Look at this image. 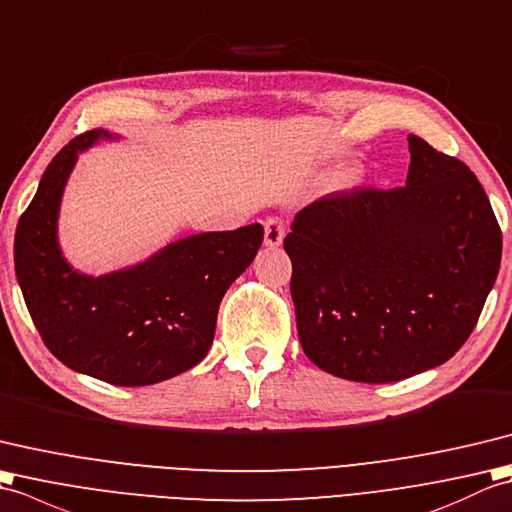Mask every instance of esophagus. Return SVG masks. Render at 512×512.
Wrapping results in <instances>:
<instances>
[{"instance_id":"1","label":"esophagus","mask_w":512,"mask_h":512,"mask_svg":"<svg viewBox=\"0 0 512 512\" xmlns=\"http://www.w3.org/2000/svg\"><path fill=\"white\" fill-rule=\"evenodd\" d=\"M282 238H285V223H282L280 219H267L265 221V245L278 247V245H282Z\"/></svg>"}]
</instances>
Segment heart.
I'll return each instance as SVG.
<instances>
[{"label":"heart","instance_id":"b5f03b06","mask_svg":"<svg viewBox=\"0 0 512 512\" xmlns=\"http://www.w3.org/2000/svg\"><path fill=\"white\" fill-rule=\"evenodd\" d=\"M346 177H350V173H348V175H346V173H344V175H335L333 184H342V181H346Z\"/></svg>","mask_w":512,"mask_h":512}]
</instances>
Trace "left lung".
Listing matches in <instances>:
<instances>
[{
  "instance_id": "8db88e82",
  "label": "left lung",
  "mask_w": 512,
  "mask_h": 512,
  "mask_svg": "<svg viewBox=\"0 0 512 512\" xmlns=\"http://www.w3.org/2000/svg\"><path fill=\"white\" fill-rule=\"evenodd\" d=\"M403 188H357L295 214L285 238L304 355L392 383L451 359L491 293L502 230L467 164L410 135Z\"/></svg>"
}]
</instances>
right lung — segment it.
<instances>
[{
    "label": "right lung",
    "instance_id": "1",
    "mask_svg": "<svg viewBox=\"0 0 512 512\" xmlns=\"http://www.w3.org/2000/svg\"><path fill=\"white\" fill-rule=\"evenodd\" d=\"M120 135L94 129L56 153L15 232V271L52 355L122 388L153 385L208 355L225 291L252 265L263 225L201 232L102 276L74 269L59 243L63 192L78 155Z\"/></svg>",
    "mask_w": 512,
    "mask_h": 512
}]
</instances>
